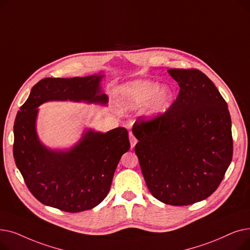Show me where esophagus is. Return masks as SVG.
<instances>
[{"instance_id": "34e87169", "label": "esophagus", "mask_w": 250, "mask_h": 250, "mask_svg": "<svg viewBox=\"0 0 250 250\" xmlns=\"http://www.w3.org/2000/svg\"><path fill=\"white\" fill-rule=\"evenodd\" d=\"M129 142H130V147L134 148L137 144V139L134 137L133 133H129Z\"/></svg>"}]
</instances>
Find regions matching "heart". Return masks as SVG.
I'll return each instance as SVG.
<instances>
[{
    "label": "heart",
    "mask_w": 250,
    "mask_h": 250,
    "mask_svg": "<svg viewBox=\"0 0 250 250\" xmlns=\"http://www.w3.org/2000/svg\"><path fill=\"white\" fill-rule=\"evenodd\" d=\"M124 94L129 104L141 107L149 104L148 114L152 117L161 114L171 100V91L168 87L159 88L152 81H135L124 87Z\"/></svg>",
    "instance_id": "heart-1"
}]
</instances>
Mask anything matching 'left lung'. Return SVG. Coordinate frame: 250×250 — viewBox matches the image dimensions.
I'll list each match as a JSON object with an SVG mask.
<instances>
[{"mask_svg":"<svg viewBox=\"0 0 250 250\" xmlns=\"http://www.w3.org/2000/svg\"><path fill=\"white\" fill-rule=\"evenodd\" d=\"M180 90L163 114L133 125L135 152L154 198L172 206L201 202L219 187L232 161L228 105L195 69L168 70Z\"/></svg>","mask_w":250,"mask_h":250,"instance_id":"obj_1","label":"left lung"}]
</instances>
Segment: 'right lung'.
<instances>
[{
	"instance_id": "obj_1",
	"label": "right lung",
	"mask_w": 250,
	"mask_h": 250,
	"mask_svg": "<svg viewBox=\"0 0 250 250\" xmlns=\"http://www.w3.org/2000/svg\"><path fill=\"white\" fill-rule=\"evenodd\" d=\"M102 78L103 75L42 79L33 86L16 115L15 163L29 191L45 206L78 213L99 205L109 192L122 156L130 148L125 127L105 134L88 129L67 151L47 149L37 137V107L46 101L106 104L108 98L100 89Z\"/></svg>"
}]
</instances>
